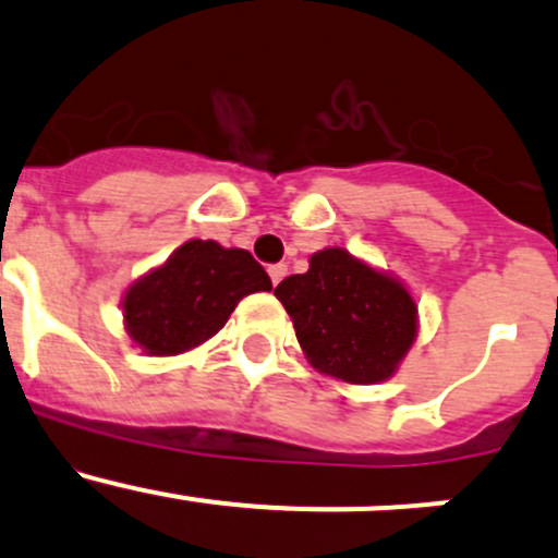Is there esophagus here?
I'll list each match as a JSON object with an SVG mask.
<instances>
[{
	"instance_id": "34e87169",
	"label": "esophagus",
	"mask_w": 558,
	"mask_h": 558,
	"mask_svg": "<svg viewBox=\"0 0 558 558\" xmlns=\"http://www.w3.org/2000/svg\"><path fill=\"white\" fill-rule=\"evenodd\" d=\"M267 272H269V280H272V286H278L280 280H283L286 275H289V267H286V264H272V267H269Z\"/></svg>"
}]
</instances>
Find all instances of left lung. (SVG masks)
<instances>
[{"label": "left lung", "mask_w": 558, "mask_h": 558, "mask_svg": "<svg viewBox=\"0 0 558 558\" xmlns=\"http://www.w3.org/2000/svg\"><path fill=\"white\" fill-rule=\"evenodd\" d=\"M275 296L294 320L307 362L345 384L391 378L418 335L410 291L345 247L313 253L311 269L286 278Z\"/></svg>", "instance_id": "8db88e82"}]
</instances>
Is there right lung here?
Here are the masks:
<instances>
[{"label":"right lung","instance_id":"obj_1","mask_svg":"<svg viewBox=\"0 0 558 558\" xmlns=\"http://www.w3.org/2000/svg\"><path fill=\"white\" fill-rule=\"evenodd\" d=\"M272 280L243 247L189 240L123 294V326L148 356H178L210 340L238 302Z\"/></svg>","mask_w":558,"mask_h":558}]
</instances>
